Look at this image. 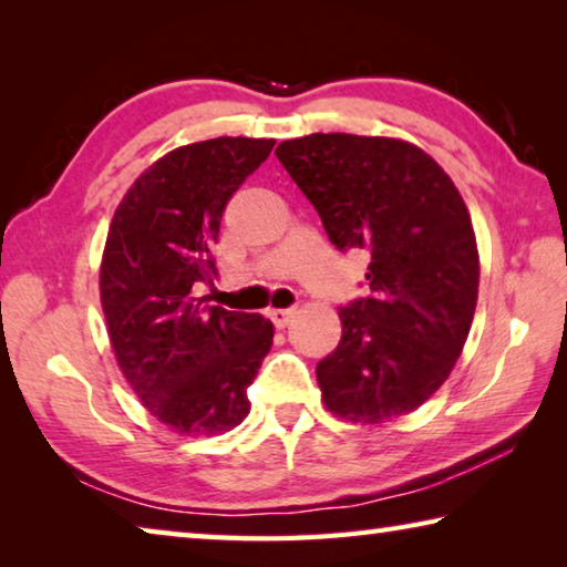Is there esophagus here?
<instances>
[{"mask_svg": "<svg viewBox=\"0 0 567 567\" xmlns=\"http://www.w3.org/2000/svg\"><path fill=\"white\" fill-rule=\"evenodd\" d=\"M267 318L272 320L277 330H282V328H287V322L295 318V310H277V307H275V310L267 312Z\"/></svg>", "mask_w": 567, "mask_h": 567, "instance_id": "34e87169", "label": "esophagus"}]
</instances>
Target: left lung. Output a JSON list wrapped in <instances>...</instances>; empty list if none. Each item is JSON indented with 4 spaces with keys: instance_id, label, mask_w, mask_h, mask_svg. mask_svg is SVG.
Here are the masks:
<instances>
[{
    "instance_id": "left-lung-1",
    "label": "left lung",
    "mask_w": 567,
    "mask_h": 567,
    "mask_svg": "<svg viewBox=\"0 0 567 567\" xmlns=\"http://www.w3.org/2000/svg\"><path fill=\"white\" fill-rule=\"evenodd\" d=\"M338 249L370 255V295L340 310L342 338L318 362L334 417L380 425L450 378L473 324L480 257L453 179L395 137L307 134L275 150Z\"/></svg>"
}]
</instances>
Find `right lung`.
<instances>
[{
  "mask_svg": "<svg viewBox=\"0 0 567 567\" xmlns=\"http://www.w3.org/2000/svg\"><path fill=\"white\" fill-rule=\"evenodd\" d=\"M275 140L217 137L167 152L114 209L100 300L124 380L177 435L227 433L247 417V388L272 348V322L195 297L213 282V245L229 197Z\"/></svg>",
  "mask_w": 567,
  "mask_h": 567,
  "instance_id": "obj_1",
  "label": "right lung"
}]
</instances>
